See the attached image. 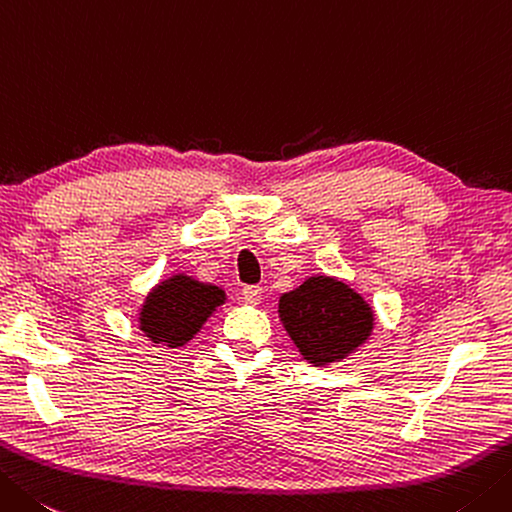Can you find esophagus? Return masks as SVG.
<instances>
[{"label": "esophagus", "mask_w": 512, "mask_h": 512, "mask_svg": "<svg viewBox=\"0 0 512 512\" xmlns=\"http://www.w3.org/2000/svg\"><path fill=\"white\" fill-rule=\"evenodd\" d=\"M242 299L246 304H259V299H262V286H244Z\"/></svg>", "instance_id": "esophagus-1"}]
</instances>
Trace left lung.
<instances>
[{
    "label": "left lung",
    "instance_id": "left-lung-1",
    "mask_svg": "<svg viewBox=\"0 0 512 512\" xmlns=\"http://www.w3.org/2000/svg\"><path fill=\"white\" fill-rule=\"evenodd\" d=\"M279 317L299 353L315 366L339 362L373 330V310L353 288L333 277H310L282 295Z\"/></svg>",
    "mask_w": 512,
    "mask_h": 512
}]
</instances>
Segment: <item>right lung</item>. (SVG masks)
Masks as SVG:
<instances>
[{
	"label": "right lung",
	"instance_id": "1",
	"mask_svg": "<svg viewBox=\"0 0 512 512\" xmlns=\"http://www.w3.org/2000/svg\"><path fill=\"white\" fill-rule=\"evenodd\" d=\"M224 299L222 288L195 282L186 275H173L146 297L139 313V328L150 342L168 348L184 346Z\"/></svg>",
	"mask_w": 512,
	"mask_h": 512
}]
</instances>
